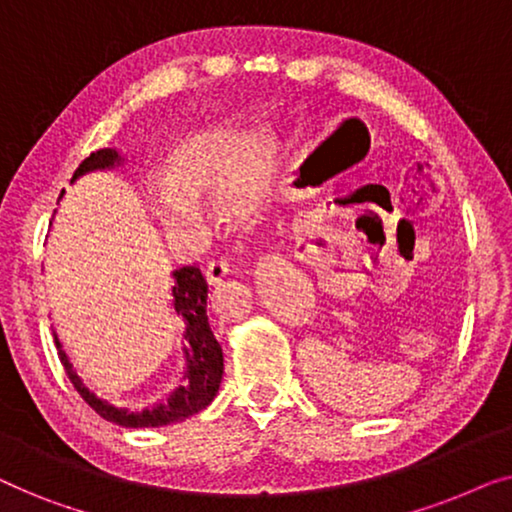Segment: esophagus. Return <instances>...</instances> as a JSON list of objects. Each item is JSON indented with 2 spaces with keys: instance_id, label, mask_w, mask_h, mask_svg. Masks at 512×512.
<instances>
[{
  "instance_id": "1",
  "label": "esophagus",
  "mask_w": 512,
  "mask_h": 512,
  "mask_svg": "<svg viewBox=\"0 0 512 512\" xmlns=\"http://www.w3.org/2000/svg\"><path fill=\"white\" fill-rule=\"evenodd\" d=\"M228 275H230V265L226 261H212V263L207 265V270H205L207 282L212 284V286L214 284H221Z\"/></svg>"
}]
</instances>
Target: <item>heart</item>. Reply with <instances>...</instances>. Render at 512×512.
I'll return each mask as SVG.
<instances>
[{
	"label": "heart",
	"instance_id": "b5f03b06",
	"mask_svg": "<svg viewBox=\"0 0 512 512\" xmlns=\"http://www.w3.org/2000/svg\"><path fill=\"white\" fill-rule=\"evenodd\" d=\"M279 151L270 128H216L188 137L170 151L163 179L149 188L153 214L165 230L188 240L207 235L202 205L212 200L230 223L256 219L277 177Z\"/></svg>",
	"mask_w": 512,
	"mask_h": 512
}]
</instances>
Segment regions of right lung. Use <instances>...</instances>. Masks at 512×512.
Here are the masks:
<instances>
[{
    "instance_id": "obj_1",
    "label": "right lung",
    "mask_w": 512,
    "mask_h": 512,
    "mask_svg": "<svg viewBox=\"0 0 512 512\" xmlns=\"http://www.w3.org/2000/svg\"><path fill=\"white\" fill-rule=\"evenodd\" d=\"M121 163L123 158L118 156L116 149H100L90 153V156L76 167L72 184L79 177H83V174L95 172V170H114V167ZM172 279H174L172 305H174V312L179 314L181 321H184L186 370H184V380H181L179 387L172 391L170 398L163 403L153 405L151 410L130 412L125 408H116V405H111L109 401H102L100 396H95L93 391L83 384L81 377L76 375L74 366L69 363V356L65 354V349H62V342L58 340V335L53 333L60 363L62 368H65L69 382L74 384V389L79 391L83 401H86L97 415L107 419V422L125 426V429H153V426L184 422V419L195 415V412L207 408V405L214 401L216 391L221 387L223 352L207 321L205 277H202L200 268H195V265H186V268L174 270Z\"/></svg>"
}]
</instances>
